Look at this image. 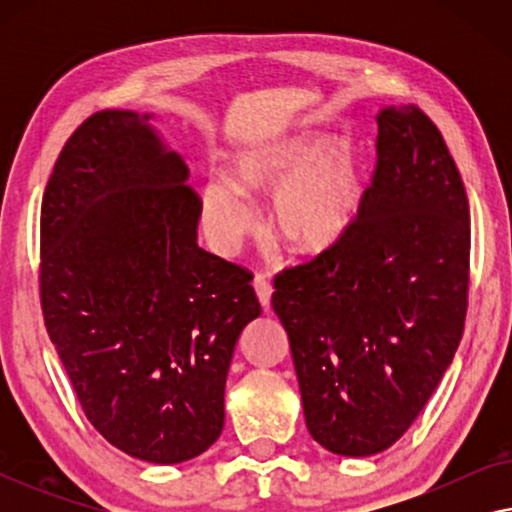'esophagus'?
<instances>
[{
    "mask_svg": "<svg viewBox=\"0 0 512 512\" xmlns=\"http://www.w3.org/2000/svg\"><path fill=\"white\" fill-rule=\"evenodd\" d=\"M254 289H256L258 300H261V305L268 310L270 298H272V284H270V279L263 275V272H258V275L254 277Z\"/></svg>",
    "mask_w": 512,
    "mask_h": 512,
    "instance_id": "1",
    "label": "esophagus"
}]
</instances>
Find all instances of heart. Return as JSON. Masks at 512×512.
Wrapping results in <instances>:
<instances>
[{"label": "heart", "instance_id": "b5f03b06", "mask_svg": "<svg viewBox=\"0 0 512 512\" xmlns=\"http://www.w3.org/2000/svg\"><path fill=\"white\" fill-rule=\"evenodd\" d=\"M235 184L209 179L200 191V216L209 240L235 251L256 233L258 216L244 193H268L277 235L296 251L328 249L345 235L361 202L359 170L345 144L319 151L305 142L244 153L233 163Z\"/></svg>", "mask_w": 512, "mask_h": 512}]
</instances>
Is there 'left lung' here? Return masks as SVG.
I'll list each match as a JSON object with an SVG mask.
<instances>
[{
    "instance_id": "left-lung-1",
    "label": "left lung",
    "mask_w": 512,
    "mask_h": 512,
    "mask_svg": "<svg viewBox=\"0 0 512 512\" xmlns=\"http://www.w3.org/2000/svg\"><path fill=\"white\" fill-rule=\"evenodd\" d=\"M377 160L345 235L275 277L312 438L342 457L387 450L454 359L468 310L471 214L436 123L377 116Z\"/></svg>"
}]
</instances>
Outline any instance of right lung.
Segmentation results:
<instances>
[{
	"label": "right lung",
	"instance_id": "add662e5",
	"mask_svg": "<svg viewBox=\"0 0 512 512\" xmlns=\"http://www.w3.org/2000/svg\"><path fill=\"white\" fill-rule=\"evenodd\" d=\"M146 121L97 111L62 146L39 298L88 422L130 457L179 464L221 436L235 342L261 303L247 268L198 247L200 195Z\"/></svg>",
	"mask_w": 512,
	"mask_h": 512
}]
</instances>
